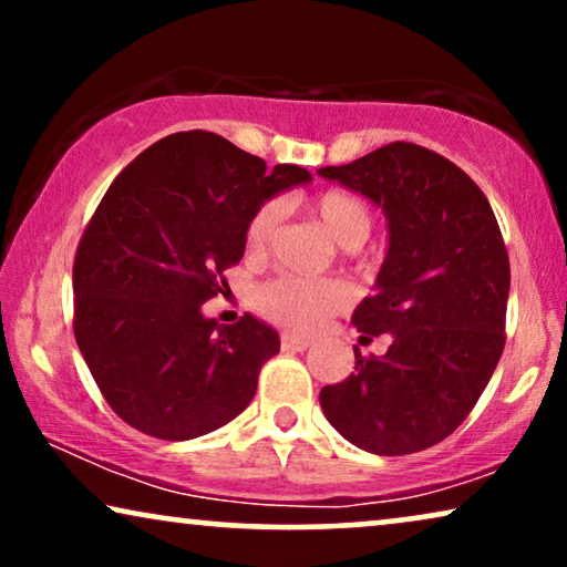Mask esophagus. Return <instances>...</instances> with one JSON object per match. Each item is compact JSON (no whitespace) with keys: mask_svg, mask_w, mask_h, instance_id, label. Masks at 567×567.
<instances>
[{"mask_svg":"<svg viewBox=\"0 0 567 567\" xmlns=\"http://www.w3.org/2000/svg\"><path fill=\"white\" fill-rule=\"evenodd\" d=\"M281 348H284V351H307L309 340L307 338H299V336H291V332H284V336H281Z\"/></svg>","mask_w":567,"mask_h":567,"instance_id":"34e87169","label":"esophagus"}]
</instances>
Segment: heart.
<instances>
[{
	"instance_id": "1",
	"label": "heart",
	"mask_w": 567,
	"mask_h": 567,
	"mask_svg": "<svg viewBox=\"0 0 567 567\" xmlns=\"http://www.w3.org/2000/svg\"><path fill=\"white\" fill-rule=\"evenodd\" d=\"M309 208L340 247L355 250L374 231V212L359 193L328 188L309 200ZM284 200L268 198L255 208L245 224V245L255 258L266 255L284 221ZM255 309L289 332L320 330L332 315L343 312L353 301L351 284L340 278H297L281 276L255 289Z\"/></svg>"
}]
</instances>
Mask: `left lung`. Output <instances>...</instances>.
<instances>
[{"mask_svg": "<svg viewBox=\"0 0 567 567\" xmlns=\"http://www.w3.org/2000/svg\"><path fill=\"white\" fill-rule=\"evenodd\" d=\"M322 177L382 208L390 250L377 293L355 307L361 338H392L322 386L332 429L379 456L423 452L460 429L506 346L508 252L485 193L441 154L392 142Z\"/></svg>", "mask_w": 567, "mask_h": 567, "instance_id": "obj_1", "label": "left lung"}]
</instances>
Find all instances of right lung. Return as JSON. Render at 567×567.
<instances>
[{"mask_svg": "<svg viewBox=\"0 0 567 567\" xmlns=\"http://www.w3.org/2000/svg\"><path fill=\"white\" fill-rule=\"evenodd\" d=\"M309 181L305 167L268 169L212 131H181L111 183L76 247L74 338L131 429L188 441L250 405L278 332L252 315L216 324L200 305L243 260L255 208Z\"/></svg>", "mask_w": 567, "mask_h": 567, "instance_id": "1", "label": "right lung"}]
</instances>
